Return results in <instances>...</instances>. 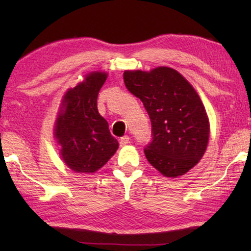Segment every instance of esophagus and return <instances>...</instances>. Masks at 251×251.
<instances>
[{
  "instance_id": "esophagus-1",
  "label": "esophagus",
  "mask_w": 251,
  "mask_h": 251,
  "mask_svg": "<svg viewBox=\"0 0 251 251\" xmlns=\"http://www.w3.org/2000/svg\"><path fill=\"white\" fill-rule=\"evenodd\" d=\"M128 143H129V137H128V136L125 135V136H123V137H121V139H120V145L121 146H125Z\"/></svg>"
}]
</instances>
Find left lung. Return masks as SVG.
Listing matches in <instances>:
<instances>
[{"label":"left lung","mask_w":251,"mask_h":251,"mask_svg":"<svg viewBox=\"0 0 251 251\" xmlns=\"http://www.w3.org/2000/svg\"><path fill=\"white\" fill-rule=\"evenodd\" d=\"M124 83L142 100L151 124V142L144 152L166 177L184 175L205 154L209 123L201 97L177 71H126Z\"/></svg>","instance_id":"8db88e82"}]
</instances>
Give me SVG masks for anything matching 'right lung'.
I'll use <instances>...</instances> for the list:
<instances>
[{"instance_id":"add662e5","label":"right lung","mask_w":251,"mask_h":251,"mask_svg":"<svg viewBox=\"0 0 251 251\" xmlns=\"http://www.w3.org/2000/svg\"><path fill=\"white\" fill-rule=\"evenodd\" d=\"M107 74L93 72L66 92L55 126L63 160L76 173H95L118 148L108 123L97 110V96Z\"/></svg>"}]
</instances>
